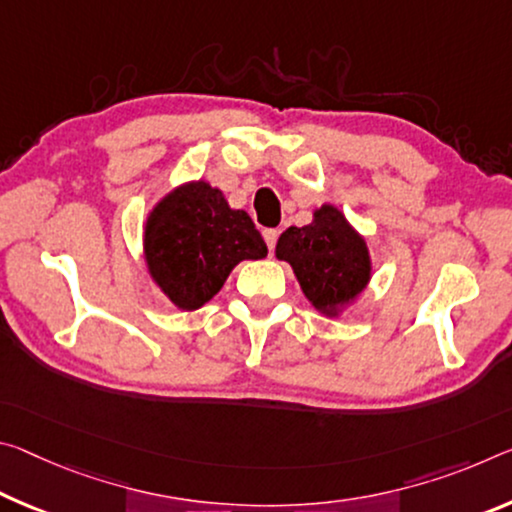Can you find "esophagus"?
I'll return each mask as SVG.
<instances>
[{
    "mask_svg": "<svg viewBox=\"0 0 512 512\" xmlns=\"http://www.w3.org/2000/svg\"><path fill=\"white\" fill-rule=\"evenodd\" d=\"M278 230H264V241H266V246H269V250L273 253V248H275V243H278Z\"/></svg>",
    "mask_w": 512,
    "mask_h": 512,
    "instance_id": "1",
    "label": "esophagus"
}]
</instances>
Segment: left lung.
Here are the masks:
<instances>
[{
    "mask_svg": "<svg viewBox=\"0 0 512 512\" xmlns=\"http://www.w3.org/2000/svg\"><path fill=\"white\" fill-rule=\"evenodd\" d=\"M275 255L291 264L307 300L326 314L358 296L371 275L367 243L332 205L316 209L314 223L282 232Z\"/></svg>",
    "mask_w": 512,
    "mask_h": 512,
    "instance_id": "8db88e82",
    "label": "left lung"
}]
</instances>
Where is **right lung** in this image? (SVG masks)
Instances as JSON below:
<instances>
[{"instance_id":"right-lung-1","label":"right lung","mask_w":512,"mask_h":512,"mask_svg":"<svg viewBox=\"0 0 512 512\" xmlns=\"http://www.w3.org/2000/svg\"><path fill=\"white\" fill-rule=\"evenodd\" d=\"M269 253L246 212L227 207L221 191L191 182L154 207L145 225V257L161 291L182 310H198L221 291L243 259Z\"/></svg>"}]
</instances>
